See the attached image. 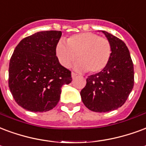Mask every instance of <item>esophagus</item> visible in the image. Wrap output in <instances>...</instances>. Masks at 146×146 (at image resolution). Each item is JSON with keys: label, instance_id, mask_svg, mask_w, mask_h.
<instances>
[{"label": "esophagus", "instance_id": "1", "mask_svg": "<svg viewBox=\"0 0 146 146\" xmlns=\"http://www.w3.org/2000/svg\"><path fill=\"white\" fill-rule=\"evenodd\" d=\"M71 76H72V78L74 79L76 76H77V74H76V73H73V72H72V73H71Z\"/></svg>", "mask_w": 146, "mask_h": 146}]
</instances>
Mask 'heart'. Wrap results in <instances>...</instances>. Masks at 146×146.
<instances>
[{
	"mask_svg": "<svg viewBox=\"0 0 146 146\" xmlns=\"http://www.w3.org/2000/svg\"><path fill=\"white\" fill-rule=\"evenodd\" d=\"M111 52L110 41L94 32L73 35L68 38L66 44L59 41L56 46L57 56L64 67H70L76 56L75 69L89 73L102 71L108 64Z\"/></svg>",
	"mask_w": 146,
	"mask_h": 146,
	"instance_id": "b5f03b06",
	"label": "heart"
}]
</instances>
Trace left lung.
Instances as JSON below:
<instances>
[{
    "mask_svg": "<svg viewBox=\"0 0 146 146\" xmlns=\"http://www.w3.org/2000/svg\"><path fill=\"white\" fill-rule=\"evenodd\" d=\"M101 32L111 44V56L102 71L87 77L80 91L84 105L95 112L111 111L122 106L134 86L133 62L128 47L116 36Z\"/></svg>",
    "mask_w": 146,
    "mask_h": 146,
    "instance_id": "1",
    "label": "left lung"
}]
</instances>
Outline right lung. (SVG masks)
Masks as SVG:
<instances>
[{
    "mask_svg": "<svg viewBox=\"0 0 146 146\" xmlns=\"http://www.w3.org/2000/svg\"><path fill=\"white\" fill-rule=\"evenodd\" d=\"M60 31L28 36L16 46L9 63L8 86L19 106L32 112H46L56 106L61 87L72 81L71 71L56 56Z\"/></svg>",
    "mask_w": 146,
    "mask_h": 146,
    "instance_id": "obj_1",
    "label": "right lung"
}]
</instances>
